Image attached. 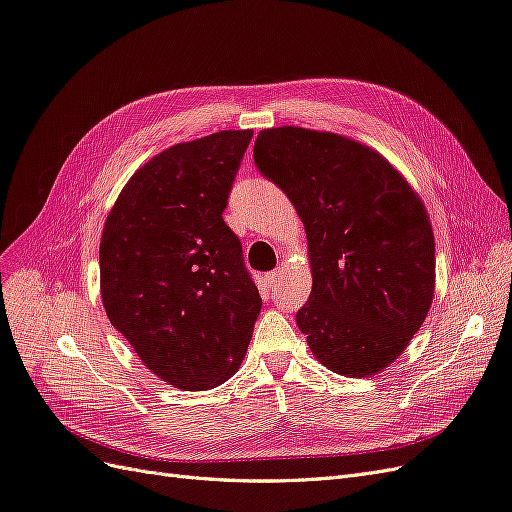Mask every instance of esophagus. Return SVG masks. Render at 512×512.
<instances>
[{
  "instance_id": "esophagus-1",
  "label": "esophagus",
  "mask_w": 512,
  "mask_h": 512,
  "mask_svg": "<svg viewBox=\"0 0 512 512\" xmlns=\"http://www.w3.org/2000/svg\"><path fill=\"white\" fill-rule=\"evenodd\" d=\"M280 277H282V269H273V271H269V273H267V282H269V286H275L277 282H280Z\"/></svg>"
}]
</instances>
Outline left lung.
I'll return each instance as SVG.
<instances>
[{
	"label": "left lung",
	"mask_w": 512,
	"mask_h": 512,
	"mask_svg": "<svg viewBox=\"0 0 512 512\" xmlns=\"http://www.w3.org/2000/svg\"><path fill=\"white\" fill-rule=\"evenodd\" d=\"M254 162L307 232L314 282L297 324L309 348L335 374H378L433 301L436 243L423 200L378 151L333 132L262 130Z\"/></svg>",
	"instance_id": "obj_1"
}]
</instances>
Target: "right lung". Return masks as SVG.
<instances>
[{
    "label": "right lung",
    "instance_id": "add662e5",
    "mask_svg": "<svg viewBox=\"0 0 512 512\" xmlns=\"http://www.w3.org/2000/svg\"><path fill=\"white\" fill-rule=\"evenodd\" d=\"M252 130L179 143L141 166L100 241L106 316L147 369L207 391L239 369L262 299L222 213Z\"/></svg>",
    "mask_w": 512,
    "mask_h": 512
}]
</instances>
